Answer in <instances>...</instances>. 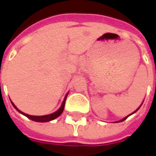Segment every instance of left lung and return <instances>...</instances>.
Returning <instances> with one entry per match:
<instances>
[{"mask_svg":"<svg viewBox=\"0 0 156 156\" xmlns=\"http://www.w3.org/2000/svg\"><path fill=\"white\" fill-rule=\"evenodd\" d=\"M138 109H139V108H138ZM138 109H137V110H138ZM137 110H135V111H134V113H135V112L137 111ZM134 113H132V114H134ZM132 114H131V115H132ZM129 116H127V117H125V118H124V119H122V120H120V121H119V122H122V121H124V120H125V119H127V118H128V117H129Z\"/></svg>","mask_w":156,"mask_h":156,"instance_id":"obj_1","label":"left lung"}]
</instances>
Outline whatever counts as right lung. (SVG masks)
<instances>
[{"label": "right lung", "mask_w": 156, "mask_h": 156, "mask_svg": "<svg viewBox=\"0 0 156 156\" xmlns=\"http://www.w3.org/2000/svg\"><path fill=\"white\" fill-rule=\"evenodd\" d=\"M66 98H67V96H66ZM66 98H65L64 101L62 102V105L61 108L58 109V111H56L53 114H51V115H43V116H32V115H27L25 113H23L21 110H19L18 108L16 107V105L13 104L12 102V105L14 106V108L19 112V113H21L23 115H25L26 117H27L30 119H32L33 121H36V122H48V121H51L52 119H55L56 118H58L59 115H61V114L63 111V109H64V105H65V101H66Z\"/></svg>", "instance_id": "1"}]
</instances>
